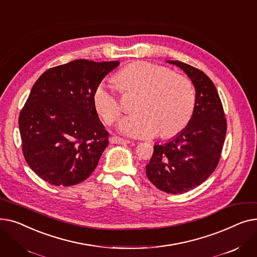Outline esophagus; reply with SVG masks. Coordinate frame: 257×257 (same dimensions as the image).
<instances>
[{
  "mask_svg": "<svg viewBox=\"0 0 257 257\" xmlns=\"http://www.w3.org/2000/svg\"><path fill=\"white\" fill-rule=\"evenodd\" d=\"M109 142L111 144H120V145H125V144H129L130 143L129 140H125V139H121V138H118V137L110 138Z\"/></svg>",
  "mask_w": 257,
  "mask_h": 257,
  "instance_id": "34e87169",
  "label": "esophagus"
}]
</instances>
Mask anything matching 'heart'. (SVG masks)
<instances>
[{"label":"heart","instance_id":"b5f03b06","mask_svg":"<svg viewBox=\"0 0 257 257\" xmlns=\"http://www.w3.org/2000/svg\"><path fill=\"white\" fill-rule=\"evenodd\" d=\"M125 91L139 92V111L120 120L119 129L134 138L177 136L190 123L196 106L191 80L169 67L150 62H133L116 75ZM93 104L105 124L112 125L121 114L119 97L111 84L100 83L93 91Z\"/></svg>","mask_w":257,"mask_h":257}]
</instances>
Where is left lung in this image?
Listing matches in <instances>:
<instances>
[{
    "instance_id": "1",
    "label": "left lung",
    "mask_w": 257,
    "mask_h": 257,
    "mask_svg": "<svg viewBox=\"0 0 257 257\" xmlns=\"http://www.w3.org/2000/svg\"><path fill=\"white\" fill-rule=\"evenodd\" d=\"M169 62L181 67L192 79L196 106L190 123L181 133L166 144L154 146L146 174L158 190L176 195L203 183L218 167L227 120L218 90L209 77L184 62Z\"/></svg>"
}]
</instances>
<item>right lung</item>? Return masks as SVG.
<instances>
[{"mask_svg": "<svg viewBox=\"0 0 257 257\" xmlns=\"http://www.w3.org/2000/svg\"><path fill=\"white\" fill-rule=\"evenodd\" d=\"M118 61L77 59L51 67L34 83L19 116L27 164L45 181L71 186L90 176L108 145L93 91Z\"/></svg>", "mask_w": 257, "mask_h": 257, "instance_id": "1", "label": "right lung"}]
</instances>
